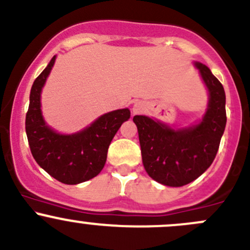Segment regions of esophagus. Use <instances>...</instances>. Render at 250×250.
<instances>
[{
  "label": "esophagus",
  "mask_w": 250,
  "mask_h": 250,
  "mask_svg": "<svg viewBox=\"0 0 250 250\" xmlns=\"http://www.w3.org/2000/svg\"><path fill=\"white\" fill-rule=\"evenodd\" d=\"M144 110H145V107H144V105L140 104V103L134 104V106H133V112L134 113H141Z\"/></svg>",
  "instance_id": "obj_1"
}]
</instances>
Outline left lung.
<instances>
[{
	"label": "left lung",
	"mask_w": 250,
	"mask_h": 250,
	"mask_svg": "<svg viewBox=\"0 0 250 250\" xmlns=\"http://www.w3.org/2000/svg\"><path fill=\"white\" fill-rule=\"evenodd\" d=\"M209 90L203 121L173 130L146 116H134L145 170L153 180L173 188L191 183L213 163L226 125L225 90L206 65L196 62Z\"/></svg>",
	"instance_id": "left-lung-1"
}]
</instances>
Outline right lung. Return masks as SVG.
<instances>
[{
  "instance_id": "obj_1",
  "label": "right lung",
  "mask_w": 250,
  "mask_h": 250,
  "mask_svg": "<svg viewBox=\"0 0 250 250\" xmlns=\"http://www.w3.org/2000/svg\"><path fill=\"white\" fill-rule=\"evenodd\" d=\"M54 62L55 57H53L32 84L25 129L30 150L40 167L60 183L75 185L102 172L111 140L121 125L130 117V111L122 109L105 113L90 127L76 134L55 133L44 123L40 102L42 87Z\"/></svg>"
}]
</instances>
